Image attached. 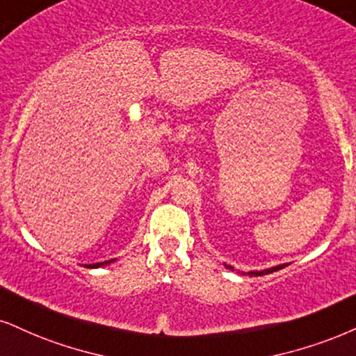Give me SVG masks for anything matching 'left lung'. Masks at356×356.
Returning <instances> with one entry per match:
<instances>
[{"mask_svg":"<svg viewBox=\"0 0 356 356\" xmlns=\"http://www.w3.org/2000/svg\"><path fill=\"white\" fill-rule=\"evenodd\" d=\"M285 266H289V264H280V266H274V267H269V269H264V270H249V272H243V274H248V275H266V274H270V272H275V270H280V269H284ZM227 269H231V270H234L232 269L231 266H226Z\"/></svg>","mask_w":356,"mask_h":356,"instance_id":"obj_1","label":"left lung"}]
</instances>
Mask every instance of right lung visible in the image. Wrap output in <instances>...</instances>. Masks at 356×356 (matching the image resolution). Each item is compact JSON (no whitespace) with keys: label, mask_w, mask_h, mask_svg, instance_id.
Masks as SVG:
<instances>
[{"label":"right lung","mask_w":356,"mask_h":356,"mask_svg":"<svg viewBox=\"0 0 356 356\" xmlns=\"http://www.w3.org/2000/svg\"><path fill=\"white\" fill-rule=\"evenodd\" d=\"M115 261V259H112V261H105V262H97V264H86L87 269H97V267H102V266H107L111 264V262Z\"/></svg>","instance_id":"obj_1"}]
</instances>
